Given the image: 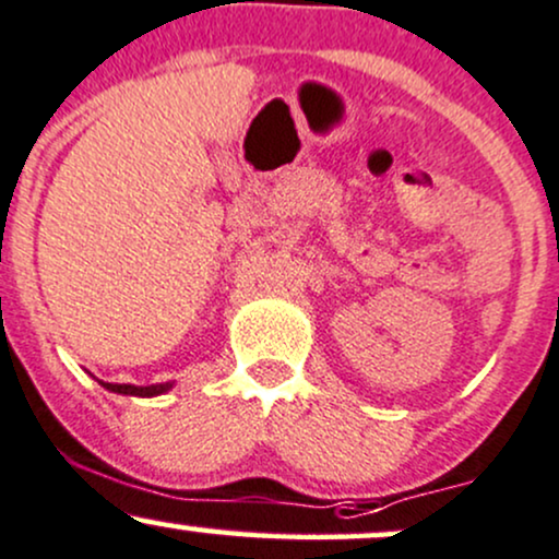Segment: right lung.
I'll return each mask as SVG.
<instances>
[{
    "instance_id": "obj_1",
    "label": "right lung",
    "mask_w": 559,
    "mask_h": 559,
    "mask_svg": "<svg viewBox=\"0 0 559 559\" xmlns=\"http://www.w3.org/2000/svg\"><path fill=\"white\" fill-rule=\"evenodd\" d=\"M100 382V379H97ZM108 392H119V395H132V397H156L164 395V392L171 390L175 382H164V384H148V388H138V384H114V382H100Z\"/></svg>"
}]
</instances>
